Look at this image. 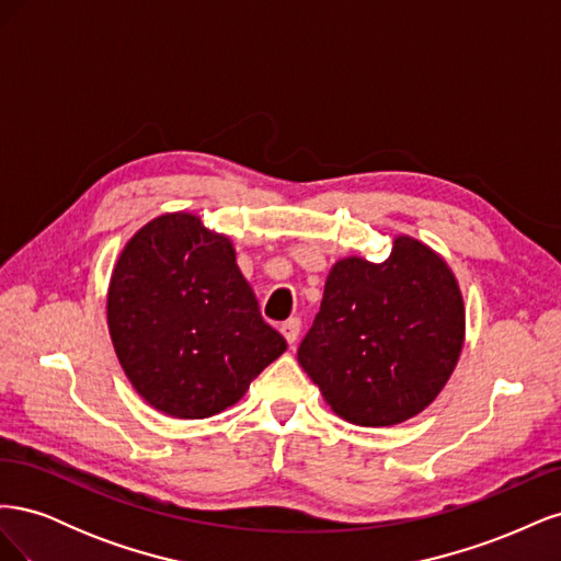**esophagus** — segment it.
<instances>
[{
    "label": "esophagus",
    "instance_id": "34e87169",
    "mask_svg": "<svg viewBox=\"0 0 561 561\" xmlns=\"http://www.w3.org/2000/svg\"><path fill=\"white\" fill-rule=\"evenodd\" d=\"M299 330H301V320H299V318H290V320H285L283 325H280V332H283V336H285V342L290 344V346L297 342Z\"/></svg>",
    "mask_w": 561,
    "mask_h": 561
}]
</instances>
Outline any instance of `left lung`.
<instances>
[{"mask_svg": "<svg viewBox=\"0 0 561 561\" xmlns=\"http://www.w3.org/2000/svg\"><path fill=\"white\" fill-rule=\"evenodd\" d=\"M463 342L466 307L451 266L400 233L379 264L358 254L332 264L297 358L336 416L386 428L439 396Z\"/></svg>", "mask_w": 561, "mask_h": 561, "instance_id": "8db88e82", "label": "left lung"}]
</instances>
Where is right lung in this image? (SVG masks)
<instances>
[{
	"label": "right lung",
	"instance_id": "add662e5",
	"mask_svg": "<svg viewBox=\"0 0 561 561\" xmlns=\"http://www.w3.org/2000/svg\"><path fill=\"white\" fill-rule=\"evenodd\" d=\"M107 328L130 386L173 419L225 412L287 348L262 320L229 236L184 210L149 219L124 245Z\"/></svg>",
	"mask_w": 561,
	"mask_h": 561
}]
</instances>
